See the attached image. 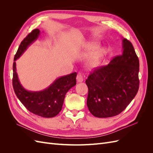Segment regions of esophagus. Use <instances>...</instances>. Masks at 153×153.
I'll list each match as a JSON object with an SVG mask.
<instances>
[{
	"label": "esophagus",
	"mask_w": 153,
	"mask_h": 153,
	"mask_svg": "<svg viewBox=\"0 0 153 153\" xmlns=\"http://www.w3.org/2000/svg\"><path fill=\"white\" fill-rule=\"evenodd\" d=\"M84 80V74H83L81 71L78 72L77 76H76V81L78 82H82Z\"/></svg>",
	"instance_id": "34e87169"
}]
</instances>
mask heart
<instances>
[{"label":"heart","mask_w":153,"mask_h":153,"mask_svg":"<svg viewBox=\"0 0 153 153\" xmlns=\"http://www.w3.org/2000/svg\"><path fill=\"white\" fill-rule=\"evenodd\" d=\"M99 47V43L96 42H89L84 45V54L86 55H89L97 51L88 63V66L90 68H94L98 65L101 59L105 56L106 53L105 48L98 49Z\"/></svg>","instance_id":"b5f03b06"}]
</instances>
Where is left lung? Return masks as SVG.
Here are the masks:
<instances>
[{
    "label": "left lung",
    "mask_w": 153,
    "mask_h": 153,
    "mask_svg": "<svg viewBox=\"0 0 153 153\" xmlns=\"http://www.w3.org/2000/svg\"><path fill=\"white\" fill-rule=\"evenodd\" d=\"M123 53L95 69L85 80L87 105L96 117L115 116L127 107L139 88V60L132 43L123 40Z\"/></svg>",
    "instance_id": "1"
}]
</instances>
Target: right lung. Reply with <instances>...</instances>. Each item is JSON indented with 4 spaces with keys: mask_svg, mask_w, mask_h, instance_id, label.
Returning <instances> with one entry per match:
<instances>
[{
    "mask_svg": "<svg viewBox=\"0 0 153 153\" xmlns=\"http://www.w3.org/2000/svg\"><path fill=\"white\" fill-rule=\"evenodd\" d=\"M39 32L38 29L32 30L22 41L18 47L13 65V87L17 98L27 110L39 116L50 118L56 116L62 110L66 94L76 85V73L57 78L48 88L41 91H29L22 87L18 78L15 61L37 39Z\"/></svg>",
    "mask_w": 153,
    "mask_h": 153,
    "instance_id": "add662e5",
    "label": "right lung"
}]
</instances>
